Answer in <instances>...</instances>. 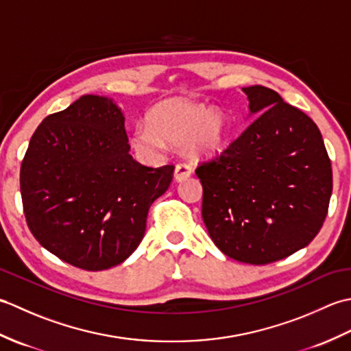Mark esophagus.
<instances>
[{"label": "esophagus", "mask_w": 351, "mask_h": 351, "mask_svg": "<svg viewBox=\"0 0 351 351\" xmlns=\"http://www.w3.org/2000/svg\"><path fill=\"white\" fill-rule=\"evenodd\" d=\"M191 173H193V169H191L190 164L180 162V164H176L173 176H175V180H176L178 182H181V181H185V180H187V178H190V175H191Z\"/></svg>", "instance_id": "obj_1"}]
</instances>
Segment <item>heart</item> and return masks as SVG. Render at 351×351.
Here are the masks:
<instances>
[{"mask_svg":"<svg viewBox=\"0 0 351 351\" xmlns=\"http://www.w3.org/2000/svg\"><path fill=\"white\" fill-rule=\"evenodd\" d=\"M131 141L143 154L156 152L164 141L171 146H185L195 158H210L228 147L229 126L220 110L175 98L160 102L149 111L147 126H138Z\"/></svg>","mask_w":351,"mask_h":351,"instance_id":"heart-1","label":"heart"}]
</instances>
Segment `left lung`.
<instances>
[{"label":"left lung","mask_w":351,"mask_h":351,"mask_svg":"<svg viewBox=\"0 0 351 351\" xmlns=\"http://www.w3.org/2000/svg\"><path fill=\"white\" fill-rule=\"evenodd\" d=\"M243 92L258 116L220 156L200 162L196 175L214 244L240 263L264 265L317 237L329 210L332 164L308 114L264 86Z\"/></svg>","instance_id":"8db88e82"}]
</instances>
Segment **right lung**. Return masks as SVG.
I'll use <instances>...</instances> for the list:
<instances>
[{
	"instance_id": "add662e5",
	"label": "right lung",
	"mask_w": 351,
	"mask_h": 351,
	"mask_svg": "<svg viewBox=\"0 0 351 351\" xmlns=\"http://www.w3.org/2000/svg\"><path fill=\"white\" fill-rule=\"evenodd\" d=\"M173 170L134 160L121 108L84 95L45 117L29 140L19 178L27 225L64 263L107 270L138 247Z\"/></svg>"
}]
</instances>
